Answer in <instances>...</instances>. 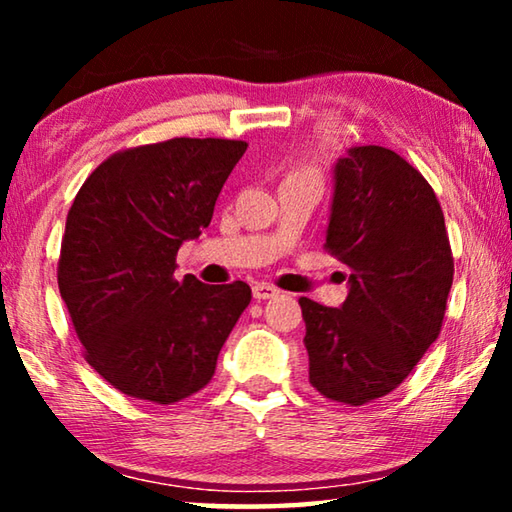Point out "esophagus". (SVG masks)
<instances>
[{
    "label": "esophagus",
    "instance_id": "34e87169",
    "mask_svg": "<svg viewBox=\"0 0 512 512\" xmlns=\"http://www.w3.org/2000/svg\"><path fill=\"white\" fill-rule=\"evenodd\" d=\"M280 289H275L273 284H266V282H259L253 287V298L255 300H268V298H275Z\"/></svg>",
    "mask_w": 512,
    "mask_h": 512
}]
</instances>
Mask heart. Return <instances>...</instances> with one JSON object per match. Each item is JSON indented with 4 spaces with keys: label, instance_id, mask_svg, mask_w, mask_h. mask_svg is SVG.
I'll return each mask as SVG.
<instances>
[{
    "label": "heart",
    "instance_id": "b5f03b06",
    "mask_svg": "<svg viewBox=\"0 0 512 512\" xmlns=\"http://www.w3.org/2000/svg\"><path fill=\"white\" fill-rule=\"evenodd\" d=\"M291 176H316L318 178V167L314 162H305V164H300V167L293 171Z\"/></svg>",
    "mask_w": 512,
    "mask_h": 512
}]
</instances>
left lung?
<instances>
[{
	"mask_svg": "<svg viewBox=\"0 0 512 512\" xmlns=\"http://www.w3.org/2000/svg\"><path fill=\"white\" fill-rule=\"evenodd\" d=\"M325 250L350 268L341 309L300 298L309 384L361 406L395 391L443 329L454 257L431 185L402 155L354 146L334 167Z\"/></svg>",
	"mask_w": 512,
	"mask_h": 512,
	"instance_id": "obj_1",
	"label": "left lung"
}]
</instances>
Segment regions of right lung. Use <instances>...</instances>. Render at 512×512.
<instances>
[{
	"label": "right lung",
	"instance_id": "add662e5",
	"mask_svg": "<svg viewBox=\"0 0 512 512\" xmlns=\"http://www.w3.org/2000/svg\"><path fill=\"white\" fill-rule=\"evenodd\" d=\"M248 144L173 137L112 153L76 194L58 289L85 361L119 393L153 404L210 384L216 357L250 305L246 282L176 280V255L214 214Z\"/></svg>",
	"mask_w": 512,
	"mask_h": 512
}]
</instances>
